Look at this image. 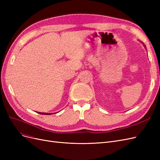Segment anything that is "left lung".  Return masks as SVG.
<instances>
[{
	"mask_svg": "<svg viewBox=\"0 0 160 160\" xmlns=\"http://www.w3.org/2000/svg\"><path fill=\"white\" fill-rule=\"evenodd\" d=\"M142 43H143V42H142ZM143 45H144V47H145V48H146V45H144V44H143Z\"/></svg>",
	"mask_w": 160,
	"mask_h": 160,
	"instance_id": "obj_1",
	"label": "left lung"
}]
</instances>
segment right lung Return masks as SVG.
<instances>
[{
    "label": "right lung",
    "instance_id": "1",
    "mask_svg": "<svg viewBox=\"0 0 160 160\" xmlns=\"http://www.w3.org/2000/svg\"><path fill=\"white\" fill-rule=\"evenodd\" d=\"M39 114H42V115H51V114H52V113H41V112H37Z\"/></svg>",
    "mask_w": 160,
    "mask_h": 160
}]
</instances>
